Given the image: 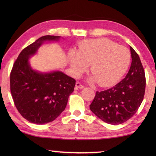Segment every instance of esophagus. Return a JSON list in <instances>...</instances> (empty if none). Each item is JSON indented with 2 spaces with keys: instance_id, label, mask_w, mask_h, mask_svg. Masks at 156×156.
Returning <instances> with one entry per match:
<instances>
[{
  "instance_id": "34e87169",
  "label": "esophagus",
  "mask_w": 156,
  "mask_h": 156,
  "mask_svg": "<svg viewBox=\"0 0 156 156\" xmlns=\"http://www.w3.org/2000/svg\"><path fill=\"white\" fill-rule=\"evenodd\" d=\"M76 89H83V88H84V85L83 84H82L80 82H77V83H76Z\"/></svg>"
}]
</instances>
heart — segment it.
Returning <instances> with one entry per match:
<instances>
[{
    "mask_svg": "<svg viewBox=\"0 0 156 156\" xmlns=\"http://www.w3.org/2000/svg\"><path fill=\"white\" fill-rule=\"evenodd\" d=\"M69 60L76 76H80L91 66L92 82L101 87H108L118 83L130 64L131 56L125 47L107 38L83 41L78 51L71 50Z\"/></svg>",
    "mask_w": 156,
    "mask_h": 156,
    "instance_id": "heart-1",
    "label": "heart"
}]
</instances>
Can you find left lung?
Returning <instances> with one entry per match:
<instances>
[{"label":"left lung","mask_w":156,"mask_h":156,"mask_svg":"<svg viewBox=\"0 0 156 156\" xmlns=\"http://www.w3.org/2000/svg\"><path fill=\"white\" fill-rule=\"evenodd\" d=\"M132 62L125 78L113 87L96 91L89 105L100 119L110 125H120L133 116L144 98L146 78L138 54L130 47Z\"/></svg>","instance_id":"8db88e82"}]
</instances>
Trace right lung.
<instances>
[{"label":"right lung","instance_id":"obj_1","mask_svg":"<svg viewBox=\"0 0 156 156\" xmlns=\"http://www.w3.org/2000/svg\"><path fill=\"white\" fill-rule=\"evenodd\" d=\"M59 36H44L23 49L10 73V91L14 105L23 118L31 123L52 122L67 106L76 80L61 72L43 73L31 68L28 60L45 41H58Z\"/></svg>","mask_w":156,"mask_h":156}]
</instances>
